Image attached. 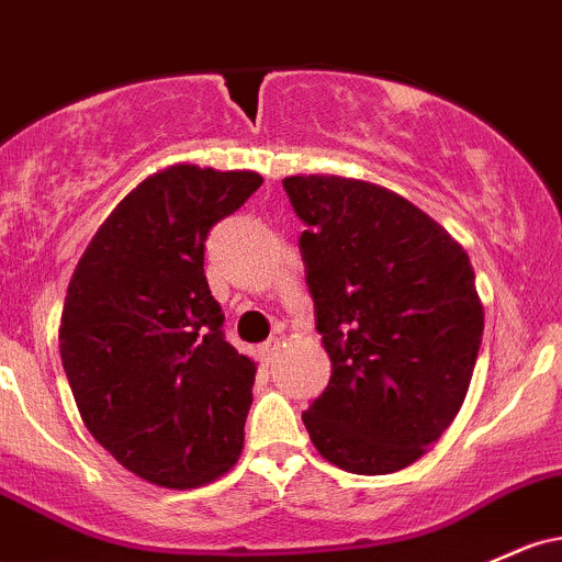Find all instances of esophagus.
Segmentation results:
<instances>
[{"label":"esophagus","instance_id":"obj_1","mask_svg":"<svg viewBox=\"0 0 562 562\" xmlns=\"http://www.w3.org/2000/svg\"><path fill=\"white\" fill-rule=\"evenodd\" d=\"M282 341L280 338H269V341H263L261 347H258V355H261V362H267V366H271L277 357V351H280Z\"/></svg>","mask_w":562,"mask_h":562}]
</instances>
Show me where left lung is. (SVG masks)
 I'll list each match as a JSON object with an SVG mask.
<instances>
[{
  "label": "left lung",
  "mask_w": 562,
  "mask_h": 562,
  "mask_svg": "<svg viewBox=\"0 0 562 562\" xmlns=\"http://www.w3.org/2000/svg\"><path fill=\"white\" fill-rule=\"evenodd\" d=\"M330 381L304 413L338 470L390 474L422 459L470 390L483 301L470 256L413 202L341 176L282 181Z\"/></svg>",
  "instance_id": "obj_1"
}]
</instances>
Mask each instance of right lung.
Segmentation results:
<instances>
[{"mask_svg":"<svg viewBox=\"0 0 562 562\" xmlns=\"http://www.w3.org/2000/svg\"><path fill=\"white\" fill-rule=\"evenodd\" d=\"M263 183L170 165L90 239L60 314V360L90 435L140 480L187 491L237 464L256 362L221 333L205 239Z\"/></svg>","mask_w":562,"mask_h":562,"instance_id":"obj_1","label":"right lung"}]
</instances>
